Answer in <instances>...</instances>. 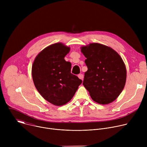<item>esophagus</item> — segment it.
<instances>
[{
  "mask_svg": "<svg viewBox=\"0 0 147 147\" xmlns=\"http://www.w3.org/2000/svg\"><path fill=\"white\" fill-rule=\"evenodd\" d=\"M78 78H80V79H81V80H83V78H84V75L82 74H78Z\"/></svg>",
  "mask_w": 147,
  "mask_h": 147,
  "instance_id": "34e87169",
  "label": "esophagus"
}]
</instances>
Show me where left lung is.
<instances>
[{"label": "left lung", "instance_id": "1", "mask_svg": "<svg viewBox=\"0 0 147 147\" xmlns=\"http://www.w3.org/2000/svg\"><path fill=\"white\" fill-rule=\"evenodd\" d=\"M81 49L88 67L83 86L95 102L103 105L112 102L123 91L126 80L121 57L111 48L98 43Z\"/></svg>", "mask_w": 147, "mask_h": 147}]
</instances>
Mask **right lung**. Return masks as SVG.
Wrapping results in <instances>:
<instances>
[{"instance_id":"right-lung-1","label":"right lung","mask_w":147,"mask_h":147,"mask_svg":"<svg viewBox=\"0 0 147 147\" xmlns=\"http://www.w3.org/2000/svg\"><path fill=\"white\" fill-rule=\"evenodd\" d=\"M70 48L61 43L52 44L35 57L32 67L34 85L45 99L61 106L74 95L82 80L71 73V64L65 60Z\"/></svg>"}]
</instances>
